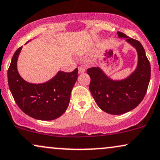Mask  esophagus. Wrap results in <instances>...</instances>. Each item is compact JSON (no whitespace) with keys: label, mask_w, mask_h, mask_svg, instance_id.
Here are the masks:
<instances>
[{"label":"esophagus","mask_w":160,"mask_h":160,"mask_svg":"<svg viewBox=\"0 0 160 160\" xmlns=\"http://www.w3.org/2000/svg\"><path fill=\"white\" fill-rule=\"evenodd\" d=\"M85 71L84 68L83 67H78V73H84Z\"/></svg>","instance_id":"obj_1"}]
</instances>
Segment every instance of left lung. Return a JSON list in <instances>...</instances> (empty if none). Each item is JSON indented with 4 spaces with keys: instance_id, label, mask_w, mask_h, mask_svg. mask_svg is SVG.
<instances>
[{
    "instance_id": "1",
    "label": "left lung",
    "mask_w": 160,
    "mask_h": 160,
    "mask_svg": "<svg viewBox=\"0 0 160 160\" xmlns=\"http://www.w3.org/2000/svg\"><path fill=\"white\" fill-rule=\"evenodd\" d=\"M117 34L138 51V63L134 72L125 79L115 81L98 67L87 70L90 76L89 89L95 101L100 109L111 115H122L138 107L144 98L151 78L150 62L141 43L122 32Z\"/></svg>"
}]
</instances>
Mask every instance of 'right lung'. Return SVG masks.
<instances>
[{
    "instance_id": "add662e5",
    "label": "right lung",
    "mask_w": 160,
    "mask_h": 160,
    "mask_svg": "<svg viewBox=\"0 0 160 160\" xmlns=\"http://www.w3.org/2000/svg\"><path fill=\"white\" fill-rule=\"evenodd\" d=\"M22 47L15 51L8 70V84L17 104L30 117L41 121L59 118L69 105L72 89L77 80L78 68L73 71H59L48 82L31 84L22 79L17 69Z\"/></svg>"
}]
</instances>
